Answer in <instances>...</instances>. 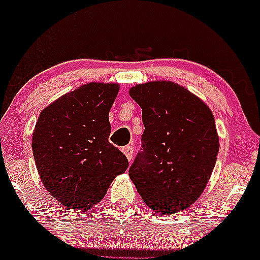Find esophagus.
Segmentation results:
<instances>
[{
    "label": "esophagus",
    "instance_id": "esophagus-1",
    "mask_svg": "<svg viewBox=\"0 0 260 260\" xmlns=\"http://www.w3.org/2000/svg\"><path fill=\"white\" fill-rule=\"evenodd\" d=\"M122 152H124L125 156L127 157V160H129V161H131V160H133V156H134L133 146H125V148L122 149Z\"/></svg>",
    "mask_w": 260,
    "mask_h": 260
}]
</instances>
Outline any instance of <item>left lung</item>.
I'll use <instances>...</instances> for the list:
<instances>
[{
	"label": "left lung",
	"mask_w": 260,
	"mask_h": 260,
	"mask_svg": "<svg viewBox=\"0 0 260 260\" xmlns=\"http://www.w3.org/2000/svg\"><path fill=\"white\" fill-rule=\"evenodd\" d=\"M129 95L143 109L144 151L129 175L152 211L174 214L199 199L219 152V136L209 106L168 80L138 84Z\"/></svg>",
	"instance_id": "obj_1"
}]
</instances>
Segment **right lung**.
<instances>
[{"label":"right lung","instance_id":"add662e5","mask_svg":"<svg viewBox=\"0 0 260 260\" xmlns=\"http://www.w3.org/2000/svg\"><path fill=\"white\" fill-rule=\"evenodd\" d=\"M114 82H89L56 99L40 114L32 151L45 189L68 209L90 210L115 176L129 167L109 143V111L119 93Z\"/></svg>","mask_w":260,"mask_h":260}]
</instances>
